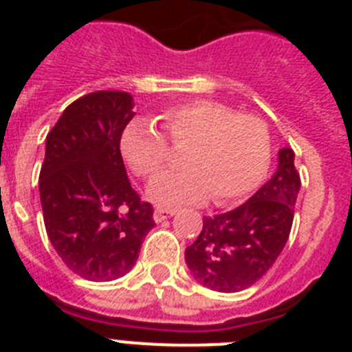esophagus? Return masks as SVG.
<instances>
[{
    "label": "esophagus",
    "instance_id": "obj_1",
    "mask_svg": "<svg viewBox=\"0 0 352 352\" xmlns=\"http://www.w3.org/2000/svg\"><path fill=\"white\" fill-rule=\"evenodd\" d=\"M174 213H176L174 210H164V208H157L153 213V219H155V222H162V220L170 219Z\"/></svg>",
    "mask_w": 352,
    "mask_h": 352
}]
</instances>
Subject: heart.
Segmentation results:
<instances>
[{"label":"heart","mask_w":352,"mask_h":352,"mask_svg":"<svg viewBox=\"0 0 352 352\" xmlns=\"http://www.w3.org/2000/svg\"><path fill=\"white\" fill-rule=\"evenodd\" d=\"M167 138L183 151L185 167L166 170L149 183L148 197L162 208L203 203L229 204L256 190L272 164L266 121L217 100H192L160 114ZM121 153L141 178H151L169 157L167 139L148 123H132L121 135Z\"/></svg>","instance_id":"1"}]
</instances>
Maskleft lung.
<instances>
[{"label":"left lung","mask_w":352,"mask_h":352,"mask_svg":"<svg viewBox=\"0 0 352 352\" xmlns=\"http://www.w3.org/2000/svg\"><path fill=\"white\" fill-rule=\"evenodd\" d=\"M294 151H278V167L247 203L204 217L203 231L185 250L186 266L199 284L238 292L266 275L287 243L300 192Z\"/></svg>","instance_id":"left-lung-1"}]
</instances>
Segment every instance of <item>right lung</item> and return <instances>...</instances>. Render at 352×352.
I'll use <instances>...</instances> for the list:
<instances>
[{
    "label": "right lung",
    "mask_w": 352,
    "mask_h": 352,
    "mask_svg": "<svg viewBox=\"0 0 352 352\" xmlns=\"http://www.w3.org/2000/svg\"><path fill=\"white\" fill-rule=\"evenodd\" d=\"M125 91H95L72 102L45 139L38 188L49 241L74 273L116 280L138 261L153 229L121 158V133L135 116Z\"/></svg>",
    "instance_id": "add662e5"
}]
</instances>
